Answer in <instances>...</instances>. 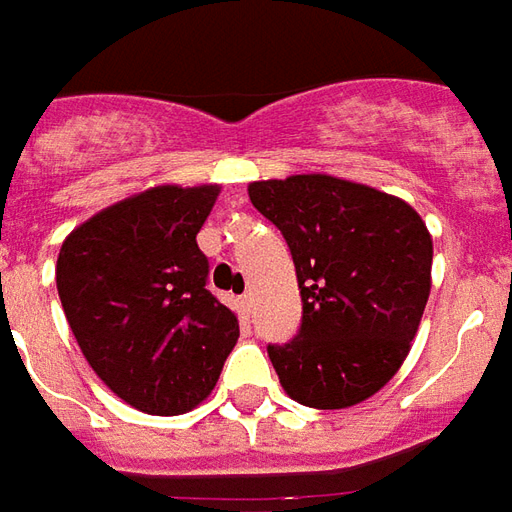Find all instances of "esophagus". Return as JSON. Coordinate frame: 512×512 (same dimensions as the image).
Segmentation results:
<instances>
[{
    "label": "esophagus",
    "instance_id": "obj_1",
    "mask_svg": "<svg viewBox=\"0 0 512 512\" xmlns=\"http://www.w3.org/2000/svg\"><path fill=\"white\" fill-rule=\"evenodd\" d=\"M250 295H242L239 297V314H242V320H250Z\"/></svg>",
    "mask_w": 512,
    "mask_h": 512
}]
</instances>
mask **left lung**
<instances>
[{
  "label": "left lung",
  "instance_id": "left-lung-1",
  "mask_svg": "<svg viewBox=\"0 0 512 512\" xmlns=\"http://www.w3.org/2000/svg\"><path fill=\"white\" fill-rule=\"evenodd\" d=\"M250 204L284 234L303 300L292 342L267 353L300 405L369 400L411 353L430 297L433 237L397 195L328 173L250 181Z\"/></svg>",
  "mask_w": 512,
  "mask_h": 512
}]
</instances>
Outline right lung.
I'll list each match as a JSON object with an SVG mask.
<instances>
[{
    "instance_id": "add662e5",
    "label": "right lung",
    "mask_w": 512,
    "mask_h": 512,
    "mask_svg": "<svg viewBox=\"0 0 512 512\" xmlns=\"http://www.w3.org/2000/svg\"><path fill=\"white\" fill-rule=\"evenodd\" d=\"M217 195L220 184L148 187L76 226L57 256L79 350L112 394L151 416L201 405L239 339L195 242Z\"/></svg>"
}]
</instances>
